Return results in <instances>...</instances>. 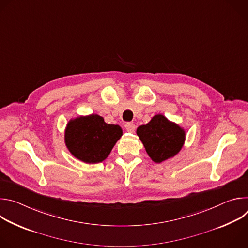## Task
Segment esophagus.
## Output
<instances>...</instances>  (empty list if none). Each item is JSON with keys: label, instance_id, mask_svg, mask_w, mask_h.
Here are the masks:
<instances>
[{"label": "esophagus", "instance_id": "esophagus-1", "mask_svg": "<svg viewBox=\"0 0 248 248\" xmlns=\"http://www.w3.org/2000/svg\"><path fill=\"white\" fill-rule=\"evenodd\" d=\"M124 127L126 129L127 132H130V133H133L135 131V124L133 123H126L124 124Z\"/></svg>", "mask_w": 248, "mask_h": 248}]
</instances>
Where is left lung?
Wrapping results in <instances>:
<instances>
[{"label":"left lung","mask_w":248,"mask_h":248,"mask_svg":"<svg viewBox=\"0 0 248 248\" xmlns=\"http://www.w3.org/2000/svg\"><path fill=\"white\" fill-rule=\"evenodd\" d=\"M137 135L156 163H161L179 153L185 142V131L163 115H157L136 130Z\"/></svg>","instance_id":"obj_1"}]
</instances>
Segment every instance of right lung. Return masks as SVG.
I'll list each match as a JSON object with an SVG mask.
<instances>
[{"mask_svg":"<svg viewBox=\"0 0 248 248\" xmlns=\"http://www.w3.org/2000/svg\"><path fill=\"white\" fill-rule=\"evenodd\" d=\"M123 130L118 124H106L98 115L70 121L65 129V144L76 158L89 164L104 161L112 151Z\"/></svg>","mask_w":248,"mask_h":248,"instance_id":"obj_1","label":"right lung"}]
</instances>
